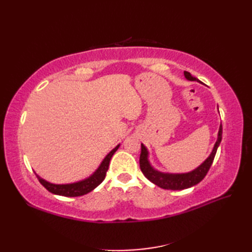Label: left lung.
Wrapping results in <instances>:
<instances>
[{
  "instance_id": "1",
  "label": "left lung",
  "mask_w": 252,
  "mask_h": 252,
  "mask_svg": "<svg viewBox=\"0 0 252 252\" xmlns=\"http://www.w3.org/2000/svg\"><path fill=\"white\" fill-rule=\"evenodd\" d=\"M184 76L187 80H190V81H198V79L192 77L189 71H184ZM221 140H222V126H220L218 140L216 142L215 147H213V151L210 154V156L205 160V162L200 164L199 167L195 169L194 171H191V172L181 173V174L162 173V172H159L157 170H155L147 159L148 152L146 147L144 146L143 144H141L140 168L142 170L143 174L145 175L146 178L152 182V183L161 187V189H172V190H181V189H189V187L199 183V182L202 181L203 178L207 175L208 171L210 169L211 164L213 162V159L216 157L218 147L220 145Z\"/></svg>"
}]
</instances>
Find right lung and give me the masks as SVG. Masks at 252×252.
<instances>
[{
  "label": "right lung",
  "mask_w": 252,
  "mask_h": 252,
  "mask_svg": "<svg viewBox=\"0 0 252 252\" xmlns=\"http://www.w3.org/2000/svg\"><path fill=\"white\" fill-rule=\"evenodd\" d=\"M120 145L116 146L112 151L107 155L105 159L103 160V162L100 163L98 169L95 171V172L90 176V178L85 179L83 181L77 182V183H71V184H52L46 182L45 180L41 179L39 175H36L37 180H39L40 183L43 185L45 189L51 191L52 194L55 195H61V196H65V197H78V196H83L88 192L92 191L94 189H96L101 182L104 181L107 170L109 168V162L110 159L112 157L117 149L119 148Z\"/></svg>",
  "instance_id": "1"
}]
</instances>
